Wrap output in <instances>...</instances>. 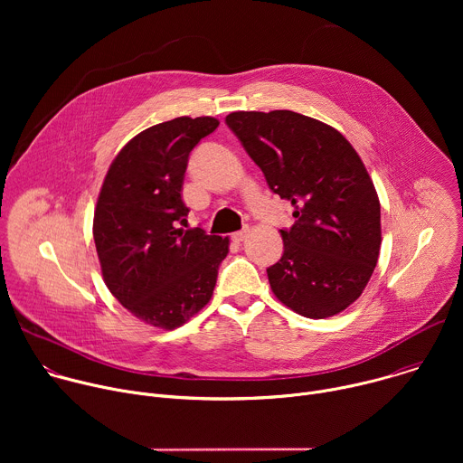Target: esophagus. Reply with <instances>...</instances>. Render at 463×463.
Listing matches in <instances>:
<instances>
[{
    "label": "esophagus",
    "instance_id": "esophagus-1",
    "mask_svg": "<svg viewBox=\"0 0 463 463\" xmlns=\"http://www.w3.org/2000/svg\"><path fill=\"white\" fill-rule=\"evenodd\" d=\"M247 236H249V227H245V229H241V231L234 232V234L231 236V240H232L234 243H241V241H243Z\"/></svg>",
    "mask_w": 463,
    "mask_h": 463
}]
</instances>
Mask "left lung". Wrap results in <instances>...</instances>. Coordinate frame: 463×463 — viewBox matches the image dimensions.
<instances>
[{
  "label": "left lung",
  "mask_w": 463,
  "mask_h": 463,
  "mask_svg": "<svg viewBox=\"0 0 463 463\" xmlns=\"http://www.w3.org/2000/svg\"><path fill=\"white\" fill-rule=\"evenodd\" d=\"M225 122L293 205L284 254L268 268L273 293L307 318L341 313L361 297L381 249V205L361 157L341 131L289 109L234 111Z\"/></svg>",
  "instance_id": "left-lung-1"
}]
</instances>
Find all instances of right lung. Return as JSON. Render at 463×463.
I'll list each match as a JSON object with an SVG mask.
<instances>
[{
  "label": "right lung",
  "instance_id": "1",
  "mask_svg": "<svg viewBox=\"0 0 463 463\" xmlns=\"http://www.w3.org/2000/svg\"><path fill=\"white\" fill-rule=\"evenodd\" d=\"M218 126L214 117H177L141 131L117 154L99 194L93 238L104 282L156 327H179L211 300L229 252V238L181 229L188 156Z\"/></svg>",
  "mask_w": 463,
  "mask_h": 463
}]
</instances>
